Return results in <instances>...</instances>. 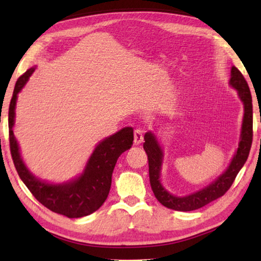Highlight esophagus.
<instances>
[{"mask_svg":"<svg viewBox=\"0 0 261 261\" xmlns=\"http://www.w3.org/2000/svg\"><path fill=\"white\" fill-rule=\"evenodd\" d=\"M143 140H144L143 131L139 130V129H136L135 134H134V143H135V145H140L141 143H143Z\"/></svg>","mask_w":261,"mask_h":261,"instance_id":"34e87169","label":"esophagus"}]
</instances>
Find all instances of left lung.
<instances>
[{"instance_id":"8db88e82","label":"left lung","mask_w":261,"mask_h":261,"mask_svg":"<svg viewBox=\"0 0 261 261\" xmlns=\"http://www.w3.org/2000/svg\"><path fill=\"white\" fill-rule=\"evenodd\" d=\"M229 84L237 91L240 99L244 105V116H243V124L241 131V139L238 144V148L233 155L230 165L227 168L222 175H220L214 182H212L206 188L193 192L185 197H176L162 187L160 182L161 166L163 152L159 145L158 140L152 132L145 134L144 149L147 154L148 159V171H149V183L153 190L154 196L161 202L163 206L170 210L179 212H189L201 208L205 205L210 204L218 198L222 197L226 193L235 180L237 174L240 173L242 167L249 156L251 145H252L253 137V112H252V96L249 85L243 77L240 70L236 67L231 68L230 82Z\"/></svg>"}]
</instances>
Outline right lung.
<instances>
[{
	"label": "right lung",
	"mask_w": 261,
	"mask_h": 261,
	"mask_svg": "<svg viewBox=\"0 0 261 261\" xmlns=\"http://www.w3.org/2000/svg\"><path fill=\"white\" fill-rule=\"evenodd\" d=\"M33 71L34 68H31L18 78L9 106V141L16 170L35 199L48 210L71 219L90 215L99 210L107 199L117 159L134 144V129L130 126L123 127L99 143L79 177L62 184L47 183L37 178L26 168L12 130L17 95Z\"/></svg>",
	"instance_id": "obj_1"
}]
</instances>
